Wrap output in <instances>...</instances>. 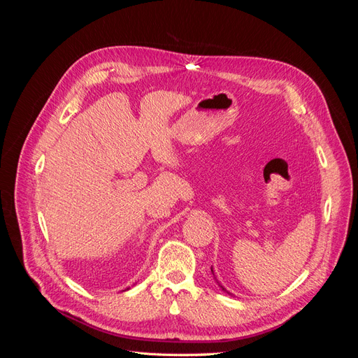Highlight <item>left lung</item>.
I'll use <instances>...</instances> for the list:
<instances>
[{"mask_svg":"<svg viewBox=\"0 0 358 358\" xmlns=\"http://www.w3.org/2000/svg\"><path fill=\"white\" fill-rule=\"evenodd\" d=\"M212 273H213V270H212ZM216 282H218V280H216ZM218 285H220V288H221L222 291H225V292H227V294H230V292H229V291H227V289H225V288H224V287H222V285H221L220 282H218Z\"/></svg>","mask_w":358,"mask_h":358,"instance_id":"left-lung-1","label":"left lung"}]
</instances>
